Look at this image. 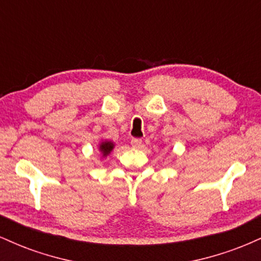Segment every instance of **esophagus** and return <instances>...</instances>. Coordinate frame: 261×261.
Wrapping results in <instances>:
<instances>
[{"instance_id":"34e87169","label":"esophagus","mask_w":261,"mask_h":261,"mask_svg":"<svg viewBox=\"0 0 261 261\" xmlns=\"http://www.w3.org/2000/svg\"><path fill=\"white\" fill-rule=\"evenodd\" d=\"M141 145H142V140L141 139H133L131 140V146L134 148H140Z\"/></svg>"}]
</instances>
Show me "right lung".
Wrapping results in <instances>:
<instances>
[{
	"mask_svg": "<svg viewBox=\"0 0 261 261\" xmlns=\"http://www.w3.org/2000/svg\"><path fill=\"white\" fill-rule=\"evenodd\" d=\"M114 147H115V143H114L113 141L104 140V141H101V142L99 143V146H98V149H99L101 157L106 158L107 155L110 154V152L113 151Z\"/></svg>",
	"mask_w": 261,
	"mask_h": 261,
	"instance_id": "obj_1",
	"label": "right lung"
}]
</instances>
